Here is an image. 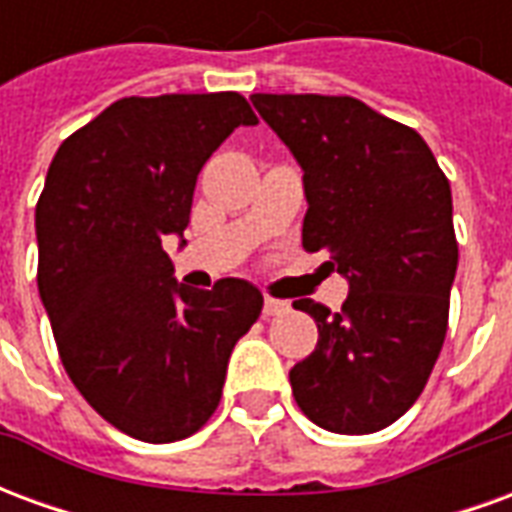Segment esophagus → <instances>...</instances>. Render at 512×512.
<instances>
[{"label":"esophagus","mask_w":512,"mask_h":512,"mask_svg":"<svg viewBox=\"0 0 512 512\" xmlns=\"http://www.w3.org/2000/svg\"><path fill=\"white\" fill-rule=\"evenodd\" d=\"M288 310H290L288 301L271 299V296H266V301H263V312H266V315H285Z\"/></svg>","instance_id":"34e87169"}]
</instances>
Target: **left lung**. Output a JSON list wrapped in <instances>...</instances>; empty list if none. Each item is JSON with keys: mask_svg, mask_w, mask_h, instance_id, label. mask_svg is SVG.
I'll return each mask as SVG.
<instances>
[{"mask_svg": "<svg viewBox=\"0 0 512 512\" xmlns=\"http://www.w3.org/2000/svg\"><path fill=\"white\" fill-rule=\"evenodd\" d=\"M304 169L301 244L348 279L343 310L293 301L318 345L290 370L307 417L376 433L414 406L439 359L458 268L450 180L414 128L348 95H252Z\"/></svg>", "mask_w": 512, "mask_h": 512, "instance_id": "8db88e82", "label": "left lung"}]
</instances>
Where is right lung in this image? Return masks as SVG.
I'll use <instances>...</instances> for the list:
<instances>
[{
    "label": "right lung",
    "instance_id": "add662e5",
    "mask_svg": "<svg viewBox=\"0 0 512 512\" xmlns=\"http://www.w3.org/2000/svg\"><path fill=\"white\" fill-rule=\"evenodd\" d=\"M257 117L244 95L120 98L71 134L35 208L38 290L65 373L101 417L147 444L197 433L263 310L246 279L172 277L202 164Z\"/></svg>",
    "mask_w": 512,
    "mask_h": 512
}]
</instances>
